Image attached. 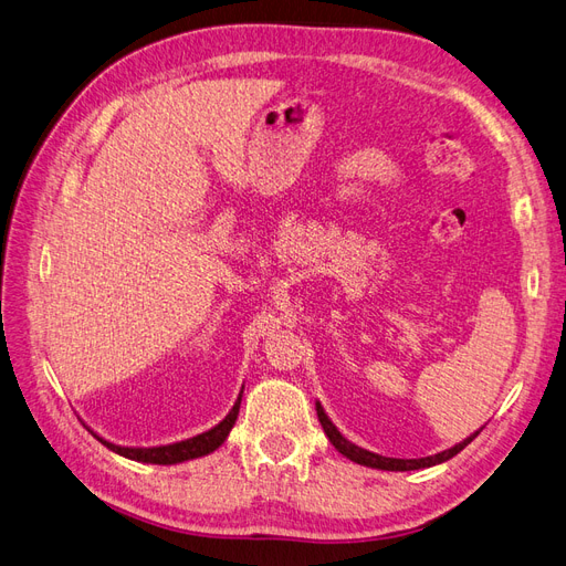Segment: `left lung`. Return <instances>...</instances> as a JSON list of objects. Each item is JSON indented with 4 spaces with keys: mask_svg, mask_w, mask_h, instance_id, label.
<instances>
[{
    "mask_svg": "<svg viewBox=\"0 0 566 566\" xmlns=\"http://www.w3.org/2000/svg\"><path fill=\"white\" fill-rule=\"evenodd\" d=\"M315 409H317V418H319V423H322L326 437H329V442L336 447L338 453H343L345 459H350L353 463L367 465V468H376V470H390V472H407V470H421V468L440 465V463L453 459V455L459 453V451H463V449L482 432V428H484V426H482L480 430H475L470 437H465L463 442L453 444L451 449H444V451H440V453L426 455V459H388V455L374 453V451H369V449H361V447L353 444L350 440H345V437L340 434V430L332 423V418L326 416V411H324V407H322L319 402H315Z\"/></svg>",
    "mask_w": 566,
    "mask_h": 566,
    "instance_id": "obj_1",
    "label": "left lung"
}]
</instances>
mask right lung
<instances>
[{
	"label": "right lung",
	"instance_id": "add662e5",
	"mask_svg": "<svg viewBox=\"0 0 566 566\" xmlns=\"http://www.w3.org/2000/svg\"><path fill=\"white\" fill-rule=\"evenodd\" d=\"M242 392H244V386H242ZM242 392L240 397H237V402L232 405V409L228 411V416L223 418L221 423L213 426L211 430L207 432H199L195 437H188V440H180V442H174V444H159V447H122V444H115L111 440H105V437H101L98 432L91 430V434L96 437V440L107 447L111 451L124 455V459L129 461H138V463H153V465H176V463H186V461H192V459H202V455L216 451L218 447H221L228 434L237 421V416H240V405H242Z\"/></svg>",
	"mask_w": 566,
	"mask_h": 566
}]
</instances>
